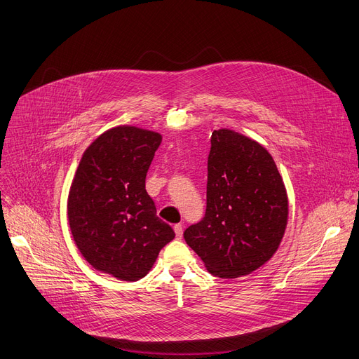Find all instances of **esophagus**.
I'll list each match as a JSON object with an SVG mask.
<instances>
[{
    "label": "esophagus",
    "instance_id": "34e87169",
    "mask_svg": "<svg viewBox=\"0 0 359 359\" xmlns=\"http://www.w3.org/2000/svg\"><path fill=\"white\" fill-rule=\"evenodd\" d=\"M173 229H175L176 238H177V239H180V238L183 236V226H182V223H177V224H175V226H173Z\"/></svg>",
    "mask_w": 359,
    "mask_h": 359
}]
</instances>
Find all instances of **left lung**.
<instances>
[{
    "instance_id": "1",
    "label": "left lung",
    "mask_w": 359,
    "mask_h": 359,
    "mask_svg": "<svg viewBox=\"0 0 359 359\" xmlns=\"http://www.w3.org/2000/svg\"><path fill=\"white\" fill-rule=\"evenodd\" d=\"M210 143L206 213L183 236L212 275L233 279L265 265L278 250L287 196L262 144L231 128L215 130Z\"/></svg>"
}]
</instances>
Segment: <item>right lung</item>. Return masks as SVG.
<instances>
[{"label":"right lung","mask_w":359,"mask_h":359,"mask_svg":"<svg viewBox=\"0 0 359 359\" xmlns=\"http://www.w3.org/2000/svg\"><path fill=\"white\" fill-rule=\"evenodd\" d=\"M161 135L117 126L84 151L69 193L73 239L87 262L120 280L147 275L158 252L175 238L157 217L146 175Z\"/></svg>","instance_id":"obj_1"}]
</instances>
